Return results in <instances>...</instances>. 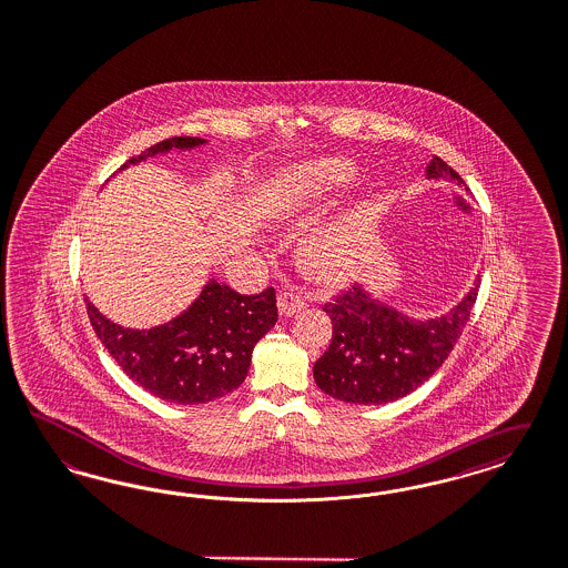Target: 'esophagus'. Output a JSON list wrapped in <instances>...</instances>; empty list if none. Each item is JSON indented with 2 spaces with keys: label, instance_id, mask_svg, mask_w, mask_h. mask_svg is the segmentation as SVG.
Masks as SVG:
<instances>
[{
  "label": "esophagus",
  "instance_id": "1",
  "mask_svg": "<svg viewBox=\"0 0 568 568\" xmlns=\"http://www.w3.org/2000/svg\"><path fill=\"white\" fill-rule=\"evenodd\" d=\"M304 300L294 292H281L276 297V308L281 316H294L295 313H300L304 308Z\"/></svg>",
  "mask_w": 568,
  "mask_h": 568
}]
</instances>
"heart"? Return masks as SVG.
Here are the masks:
<instances>
[{"label":"heart","instance_id":"b5f03b06","mask_svg":"<svg viewBox=\"0 0 568 568\" xmlns=\"http://www.w3.org/2000/svg\"><path fill=\"white\" fill-rule=\"evenodd\" d=\"M356 168L346 159H321L287 170L271 186L268 210L283 220L297 214L327 196L353 186ZM308 264L323 276H344L358 260V239L348 229H329L314 235L306 245Z\"/></svg>","mask_w":568,"mask_h":568}]
</instances>
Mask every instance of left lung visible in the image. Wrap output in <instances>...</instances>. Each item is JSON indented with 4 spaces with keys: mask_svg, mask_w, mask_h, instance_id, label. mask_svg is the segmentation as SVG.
Returning <instances> with one entry per match:
<instances>
[{
    "mask_svg": "<svg viewBox=\"0 0 568 568\" xmlns=\"http://www.w3.org/2000/svg\"><path fill=\"white\" fill-rule=\"evenodd\" d=\"M426 176L464 184L436 155ZM478 283L480 274L462 302L434 318H413L354 283L323 308L332 318L333 335L329 348L314 363L316 386L354 405H386L417 390L457 344L476 302Z\"/></svg>",
    "mask_w": 568,
    "mask_h": 568,
    "instance_id": "1",
    "label": "left lung"
}]
</instances>
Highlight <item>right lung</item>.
<instances>
[{
	"instance_id": "obj_1",
	"label": "right lung",
	"mask_w": 568,
	"mask_h": 568,
	"mask_svg": "<svg viewBox=\"0 0 568 568\" xmlns=\"http://www.w3.org/2000/svg\"><path fill=\"white\" fill-rule=\"evenodd\" d=\"M203 138L161 140L121 170L149 156L189 151ZM88 316L109 354L138 386L176 405H203L236 390L250 372L254 346L276 323L273 287L257 295H241L210 278L195 302L170 323L151 329L121 327L85 297Z\"/></svg>"
}]
</instances>
